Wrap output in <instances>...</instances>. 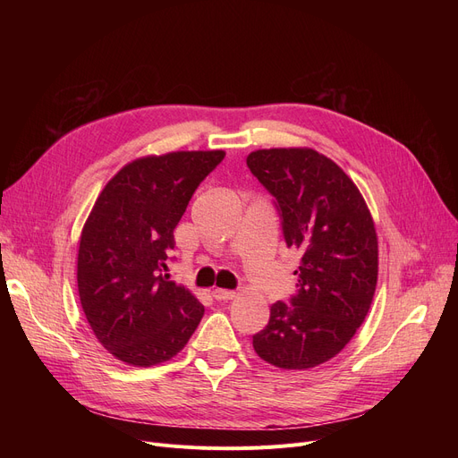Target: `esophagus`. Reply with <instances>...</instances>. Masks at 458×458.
I'll return each mask as SVG.
<instances>
[{
  "mask_svg": "<svg viewBox=\"0 0 458 458\" xmlns=\"http://www.w3.org/2000/svg\"><path fill=\"white\" fill-rule=\"evenodd\" d=\"M211 295H213L215 301H230V299L235 297V292H230V290H213Z\"/></svg>",
  "mask_w": 458,
  "mask_h": 458,
  "instance_id": "34e87169",
  "label": "esophagus"
}]
</instances>
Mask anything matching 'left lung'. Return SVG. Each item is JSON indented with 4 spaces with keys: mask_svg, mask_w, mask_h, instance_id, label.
Masks as SVG:
<instances>
[{
    "mask_svg": "<svg viewBox=\"0 0 458 458\" xmlns=\"http://www.w3.org/2000/svg\"><path fill=\"white\" fill-rule=\"evenodd\" d=\"M247 166L275 199L285 245L302 254L297 292L271 306L254 351L282 369L316 368L349 344L369 311L378 273L373 219L352 180L316 150H256Z\"/></svg>",
    "mask_w": 458,
    "mask_h": 458,
    "instance_id": "8db88e82",
    "label": "left lung"
}]
</instances>
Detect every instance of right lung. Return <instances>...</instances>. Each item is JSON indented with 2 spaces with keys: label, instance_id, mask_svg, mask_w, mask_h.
Returning a JSON list of instances; mask_svg holds the SVG:
<instances>
[{
  "label": "right lung",
  "instance_id": "add662e5",
  "mask_svg": "<svg viewBox=\"0 0 458 458\" xmlns=\"http://www.w3.org/2000/svg\"><path fill=\"white\" fill-rule=\"evenodd\" d=\"M223 150L171 152L128 163L104 187L81 232L78 292L98 342L126 364L176 356L204 306L165 275L174 228Z\"/></svg>",
  "mask_w": 458,
  "mask_h": 458
}]
</instances>
